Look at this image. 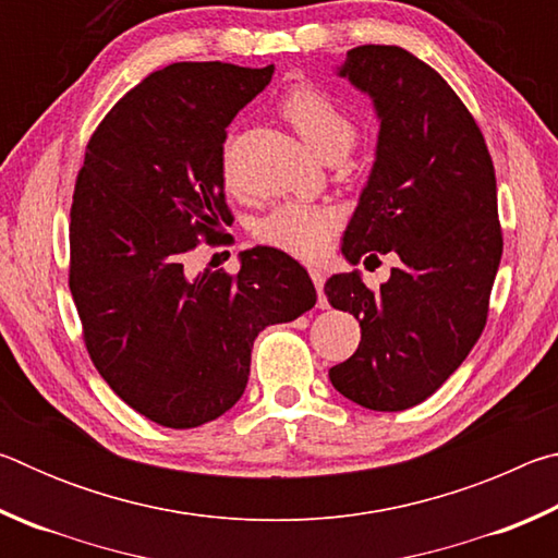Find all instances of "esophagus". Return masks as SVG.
<instances>
[{"instance_id":"obj_1","label":"esophagus","mask_w":558,"mask_h":558,"mask_svg":"<svg viewBox=\"0 0 558 558\" xmlns=\"http://www.w3.org/2000/svg\"><path fill=\"white\" fill-rule=\"evenodd\" d=\"M310 278H313L315 288H317V295H319V302H317V305L325 310V307H327V298H325V292H323V288H325V272L319 270V268H310Z\"/></svg>"}]
</instances>
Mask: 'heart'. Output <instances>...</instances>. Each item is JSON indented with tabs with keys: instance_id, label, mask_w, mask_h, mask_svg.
Masks as SVG:
<instances>
[{
	"instance_id": "obj_1",
	"label": "heart",
	"mask_w": 558,
	"mask_h": 558,
	"mask_svg": "<svg viewBox=\"0 0 558 558\" xmlns=\"http://www.w3.org/2000/svg\"><path fill=\"white\" fill-rule=\"evenodd\" d=\"M278 110L298 130L305 145L323 159L347 157L359 137L354 118L313 83L292 86L280 98ZM339 221V214L327 206L288 202L263 216L256 223V235L272 248L313 260L327 251Z\"/></svg>"
}]
</instances>
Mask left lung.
I'll list each match as a JSON object with an SVG mask.
<instances>
[{
    "label": "left lung",
    "mask_w": 558,
    "mask_h": 558,
    "mask_svg": "<svg viewBox=\"0 0 558 558\" xmlns=\"http://www.w3.org/2000/svg\"><path fill=\"white\" fill-rule=\"evenodd\" d=\"M339 75L379 118L342 253L352 266L374 251L401 263L376 292L359 270L325 282L329 305L362 327L356 352L329 369V381L364 409L403 411L436 393L485 329L502 258L495 167L456 90L401 46H356Z\"/></svg>",
    "instance_id": "left-lung-1"
}]
</instances>
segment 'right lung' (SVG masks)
<instances>
[{
	"label": "right lung",
	"instance_id": "1",
	"mask_svg": "<svg viewBox=\"0 0 558 558\" xmlns=\"http://www.w3.org/2000/svg\"><path fill=\"white\" fill-rule=\"evenodd\" d=\"M272 65L172 63L108 112L86 147L71 206L69 286L102 379L165 428H196L241 399L260 329L315 307L295 258L268 245L241 270L194 276L189 256L221 243L233 216L223 143Z\"/></svg>",
	"mask_w": 558,
	"mask_h": 558
}]
</instances>
